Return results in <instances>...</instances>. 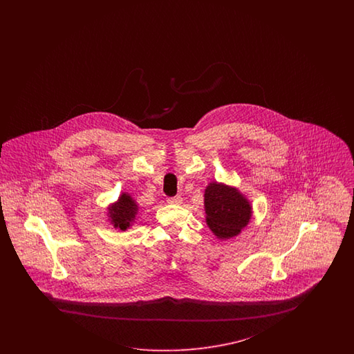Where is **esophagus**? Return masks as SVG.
<instances>
[{
	"mask_svg": "<svg viewBox=\"0 0 354 354\" xmlns=\"http://www.w3.org/2000/svg\"><path fill=\"white\" fill-rule=\"evenodd\" d=\"M167 204L182 205L183 204L182 196H175V197H170V198H167Z\"/></svg>",
	"mask_w": 354,
	"mask_h": 354,
	"instance_id": "esophagus-1",
	"label": "esophagus"
}]
</instances>
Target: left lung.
Returning a JSON list of instances; mask_svg holds the SVG:
<instances>
[{
	"label": "left lung",
	"mask_w": 354,
	"mask_h": 354,
	"mask_svg": "<svg viewBox=\"0 0 354 354\" xmlns=\"http://www.w3.org/2000/svg\"><path fill=\"white\" fill-rule=\"evenodd\" d=\"M204 207L206 225L219 240L241 234L253 216V207L247 196L235 185L222 182L207 184Z\"/></svg>",
	"instance_id": "8db88e82"
}]
</instances>
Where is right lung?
Returning a JSON list of instances; mask_svg holds the SVG:
<instances>
[{"instance_id":"add662e5","label":"right lung","mask_w":354,"mask_h":354,"mask_svg":"<svg viewBox=\"0 0 354 354\" xmlns=\"http://www.w3.org/2000/svg\"><path fill=\"white\" fill-rule=\"evenodd\" d=\"M106 209L107 221L118 231H127L139 214V204L129 192L120 193L118 200L109 205Z\"/></svg>"}]
</instances>
